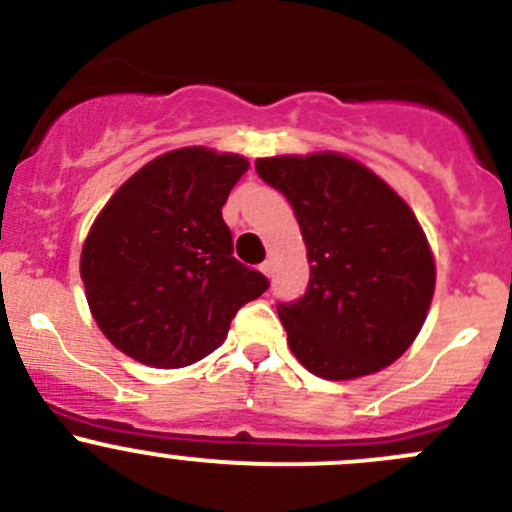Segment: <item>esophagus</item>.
I'll return each mask as SVG.
<instances>
[{"instance_id":"obj_1","label":"esophagus","mask_w":512,"mask_h":512,"mask_svg":"<svg viewBox=\"0 0 512 512\" xmlns=\"http://www.w3.org/2000/svg\"><path fill=\"white\" fill-rule=\"evenodd\" d=\"M260 270H262V275H265V277H272V275H275V265H272L270 260H265V262H262V265H260Z\"/></svg>"}]
</instances>
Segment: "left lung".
I'll return each instance as SVG.
<instances>
[{
	"instance_id": "8db88e82",
	"label": "left lung",
	"mask_w": 512,
	"mask_h": 512,
	"mask_svg": "<svg viewBox=\"0 0 512 512\" xmlns=\"http://www.w3.org/2000/svg\"><path fill=\"white\" fill-rule=\"evenodd\" d=\"M255 170L292 205L307 245V289L277 304L292 354L332 381L399 359L423 327L436 285L409 205L337 153L260 158Z\"/></svg>"
}]
</instances>
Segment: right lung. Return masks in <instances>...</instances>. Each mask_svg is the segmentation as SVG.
<instances>
[{"label":"right lung","instance_id":"right-lung-1","mask_svg":"<svg viewBox=\"0 0 512 512\" xmlns=\"http://www.w3.org/2000/svg\"><path fill=\"white\" fill-rule=\"evenodd\" d=\"M247 160L180 148L113 193L81 252L91 314L113 347L156 369L200 361L223 344L242 304L270 282L232 257L223 205Z\"/></svg>","mask_w":512,"mask_h":512}]
</instances>
